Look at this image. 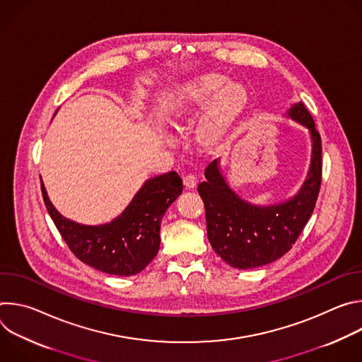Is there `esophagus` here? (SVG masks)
Returning <instances> with one entry per match:
<instances>
[{
    "instance_id": "obj_1",
    "label": "esophagus",
    "mask_w": 362,
    "mask_h": 362,
    "mask_svg": "<svg viewBox=\"0 0 362 362\" xmlns=\"http://www.w3.org/2000/svg\"><path fill=\"white\" fill-rule=\"evenodd\" d=\"M196 183H197V180H196V177H194L193 175H186V176H183V185H185L186 189H193V187H196Z\"/></svg>"
}]
</instances>
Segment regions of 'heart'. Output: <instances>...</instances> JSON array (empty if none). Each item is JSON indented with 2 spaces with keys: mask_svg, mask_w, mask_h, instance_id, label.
<instances>
[{
  "mask_svg": "<svg viewBox=\"0 0 362 362\" xmlns=\"http://www.w3.org/2000/svg\"><path fill=\"white\" fill-rule=\"evenodd\" d=\"M247 100V91L242 84L228 81L219 73H206L182 86L168 107V119L182 126L204 107L194 129V140L200 148L214 150L239 120Z\"/></svg>",
  "mask_w": 362,
  "mask_h": 362,
  "instance_id": "heart-1",
  "label": "heart"
}]
</instances>
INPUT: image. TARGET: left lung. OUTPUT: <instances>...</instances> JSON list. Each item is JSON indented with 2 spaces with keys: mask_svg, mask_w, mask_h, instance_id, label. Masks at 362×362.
<instances>
[{
  "mask_svg": "<svg viewBox=\"0 0 362 362\" xmlns=\"http://www.w3.org/2000/svg\"><path fill=\"white\" fill-rule=\"evenodd\" d=\"M288 115L313 136L311 169L295 197L268 208L250 204L228 186L218 160L204 169L206 182L197 186L204 203L208 239L233 268L249 269L276 261L295 245L314 212L322 182L321 136L303 103L293 105Z\"/></svg>",
  "mask_w": 362,
  "mask_h": 362,
  "instance_id": "8db88e82",
  "label": "left lung"
}]
</instances>
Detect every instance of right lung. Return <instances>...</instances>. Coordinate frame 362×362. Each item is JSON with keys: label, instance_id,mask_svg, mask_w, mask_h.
<instances>
[{"label": "right lung", "instance_id": "right-lung-1", "mask_svg": "<svg viewBox=\"0 0 362 362\" xmlns=\"http://www.w3.org/2000/svg\"><path fill=\"white\" fill-rule=\"evenodd\" d=\"M182 190L176 172L156 176L144 183L113 222L84 226L63 218L41 183L45 208L70 250L86 265L117 276L139 274L158 255L162 219Z\"/></svg>", "mask_w": 362, "mask_h": 362}]
</instances>
